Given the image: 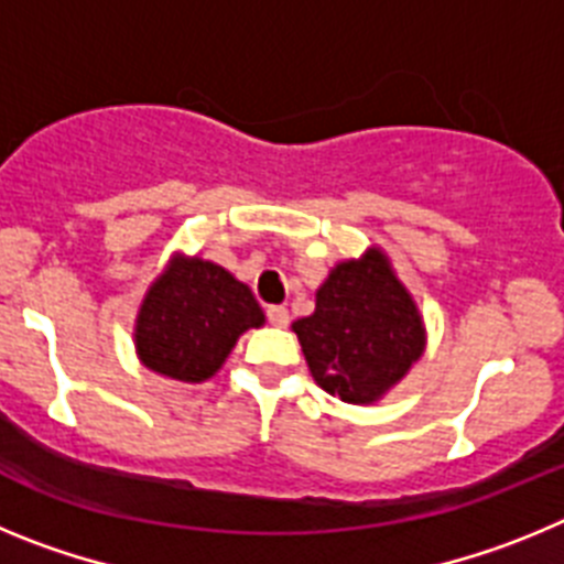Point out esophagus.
Returning <instances> with one entry per match:
<instances>
[{"instance_id": "esophagus-1", "label": "esophagus", "mask_w": 564, "mask_h": 564, "mask_svg": "<svg viewBox=\"0 0 564 564\" xmlns=\"http://www.w3.org/2000/svg\"><path fill=\"white\" fill-rule=\"evenodd\" d=\"M265 316H268V322H271L273 327H285V325H288V318H291V316H288V311H285V307H282V305H271V307H268V311H265Z\"/></svg>"}]
</instances>
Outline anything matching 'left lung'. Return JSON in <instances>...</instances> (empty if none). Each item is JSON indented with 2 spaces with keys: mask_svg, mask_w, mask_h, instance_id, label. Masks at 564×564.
<instances>
[{
  "mask_svg": "<svg viewBox=\"0 0 564 564\" xmlns=\"http://www.w3.org/2000/svg\"><path fill=\"white\" fill-rule=\"evenodd\" d=\"M293 333L318 387L347 403L378 401L426 344L415 302L376 248L336 265Z\"/></svg>",
  "mask_w": 564,
  "mask_h": 564,
  "instance_id": "obj_1",
  "label": "left lung"
}]
</instances>
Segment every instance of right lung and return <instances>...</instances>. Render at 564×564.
<instances>
[{"mask_svg": "<svg viewBox=\"0 0 564 564\" xmlns=\"http://www.w3.org/2000/svg\"><path fill=\"white\" fill-rule=\"evenodd\" d=\"M265 313L251 288L226 268L203 259L172 262L143 299L134 327L138 356L149 370L177 381H206L220 370L234 344Z\"/></svg>", "mask_w": 564, "mask_h": 564, "instance_id": "right-lung-1", "label": "right lung"}]
</instances>
